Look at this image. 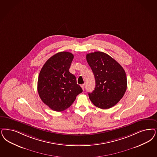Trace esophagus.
Here are the masks:
<instances>
[{
    "label": "esophagus",
    "mask_w": 157,
    "mask_h": 157,
    "mask_svg": "<svg viewBox=\"0 0 157 157\" xmlns=\"http://www.w3.org/2000/svg\"><path fill=\"white\" fill-rule=\"evenodd\" d=\"M81 86L82 89L83 90H84V89H85V84H83V85H82Z\"/></svg>",
    "instance_id": "obj_1"
}]
</instances>
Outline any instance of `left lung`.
Returning a JSON list of instances; mask_svg holds the SVG:
<instances>
[{
  "label": "left lung",
  "mask_w": 157,
  "mask_h": 157,
  "mask_svg": "<svg viewBox=\"0 0 157 157\" xmlns=\"http://www.w3.org/2000/svg\"><path fill=\"white\" fill-rule=\"evenodd\" d=\"M86 60L94 76L96 86L89 97L98 108L108 109L123 98L127 87V78L122 67L105 53L87 54Z\"/></svg>",
  "instance_id": "left-lung-1"
}]
</instances>
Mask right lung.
I'll use <instances>...</instances> for the list:
<instances>
[{"instance_id":"obj_1","label":"right lung","mask_w":157,"mask_h":157,"mask_svg":"<svg viewBox=\"0 0 157 157\" xmlns=\"http://www.w3.org/2000/svg\"><path fill=\"white\" fill-rule=\"evenodd\" d=\"M73 59L74 55L70 52H59L48 59L40 71L39 96L55 111H63L70 107L83 91L75 75L69 71Z\"/></svg>"}]
</instances>
